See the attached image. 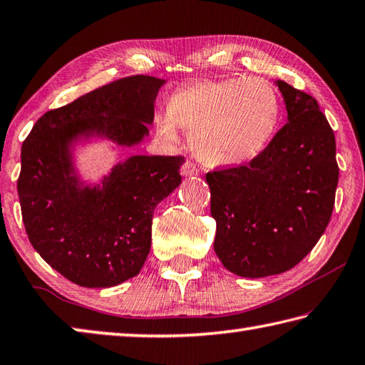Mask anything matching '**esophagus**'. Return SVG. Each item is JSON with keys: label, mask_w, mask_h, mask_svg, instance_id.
I'll use <instances>...</instances> for the list:
<instances>
[{"label": "esophagus", "mask_w": 365, "mask_h": 365, "mask_svg": "<svg viewBox=\"0 0 365 365\" xmlns=\"http://www.w3.org/2000/svg\"><path fill=\"white\" fill-rule=\"evenodd\" d=\"M182 174L185 177H197L200 175V169L196 168V164H193L191 161H187L182 168Z\"/></svg>", "instance_id": "34e87169"}]
</instances>
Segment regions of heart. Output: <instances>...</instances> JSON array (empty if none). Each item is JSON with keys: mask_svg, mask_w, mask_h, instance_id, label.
Listing matches in <instances>:
<instances>
[{"mask_svg": "<svg viewBox=\"0 0 365 365\" xmlns=\"http://www.w3.org/2000/svg\"><path fill=\"white\" fill-rule=\"evenodd\" d=\"M279 118V96L262 78L200 79L170 96L155 125L169 142L178 140V125L190 130L191 147L205 164L240 165L263 153Z\"/></svg>", "mask_w": 365, "mask_h": 365, "instance_id": "obj_1", "label": "heart"}]
</instances>
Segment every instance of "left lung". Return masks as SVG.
Masks as SVG:
<instances>
[{"instance_id":"8db88e82","label":"left lung","mask_w":365,"mask_h":365,"mask_svg":"<svg viewBox=\"0 0 365 365\" xmlns=\"http://www.w3.org/2000/svg\"><path fill=\"white\" fill-rule=\"evenodd\" d=\"M287 124L247 165L205 175L214 250L242 277L294 268L316 246L334 210L339 164L335 135L314 97L277 79Z\"/></svg>"}]
</instances>
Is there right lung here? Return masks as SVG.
Segmentation results:
<instances>
[{
    "label": "right lung",
    "mask_w": 365,
    "mask_h": 365,
    "mask_svg": "<svg viewBox=\"0 0 365 365\" xmlns=\"http://www.w3.org/2000/svg\"><path fill=\"white\" fill-rule=\"evenodd\" d=\"M165 81L135 75L102 86L38 119L22 145L17 191L31 246L81 287H113L140 273L156 205L182 183L183 156L134 155L84 183L73 148L89 138L134 147L155 118Z\"/></svg>",
    "instance_id": "right-lung-1"
}]
</instances>
